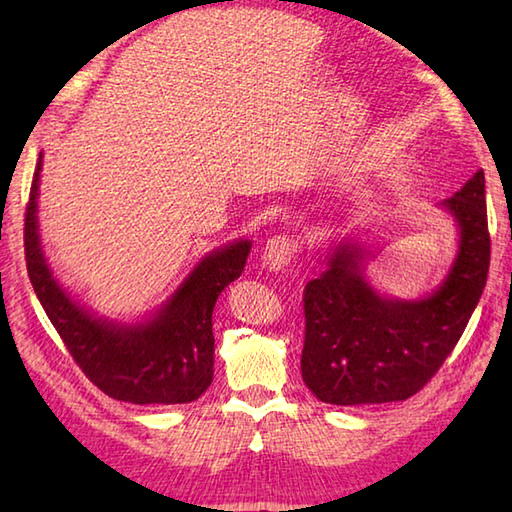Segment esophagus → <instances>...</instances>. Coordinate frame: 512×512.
Returning <instances> with one entry per match:
<instances>
[{
    "label": "esophagus",
    "mask_w": 512,
    "mask_h": 512,
    "mask_svg": "<svg viewBox=\"0 0 512 512\" xmlns=\"http://www.w3.org/2000/svg\"><path fill=\"white\" fill-rule=\"evenodd\" d=\"M297 239L290 235H275L273 239H268L262 253V266L268 270V273H281L290 259L297 253Z\"/></svg>",
    "instance_id": "34e87169"
}]
</instances>
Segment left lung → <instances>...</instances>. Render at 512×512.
<instances>
[{
    "instance_id": "8db88e82",
    "label": "left lung",
    "mask_w": 512,
    "mask_h": 512,
    "mask_svg": "<svg viewBox=\"0 0 512 512\" xmlns=\"http://www.w3.org/2000/svg\"><path fill=\"white\" fill-rule=\"evenodd\" d=\"M455 224L458 248L440 284L402 299L369 277L365 231L334 239L325 270L306 286L303 383L330 405L407 400L438 372L480 303L491 264L484 171L438 204Z\"/></svg>"
}]
</instances>
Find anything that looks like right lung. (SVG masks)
Masks as SVG:
<instances>
[{"instance_id": "right-lung-1", "label": "right lung", "mask_w": 512, "mask_h": 512, "mask_svg": "<svg viewBox=\"0 0 512 512\" xmlns=\"http://www.w3.org/2000/svg\"><path fill=\"white\" fill-rule=\"evenodd\" d=\"M39 154L26 209V264L37 297L74 361L92 383L132 405H184L198 400L213 380V308L222 290L246 266L253 242L233 239L206 253L180 286L134 321L103 317L54 275L39 235Z\"/></svg>"}]
</instances>
